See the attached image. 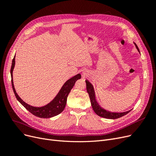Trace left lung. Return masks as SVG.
<instances>
[{
	"instance_id": "obj_1",
	"label": "left lung",
	"mask_w": 156,
	"mask_h": 156,
	"mask_svg": "<svg viewBox=\"0 0 156 156\" xmlns=\"http://www.w3.org/2000/svg\"><path fill=\"white\" fill-rule=\"evenodd\" d=\"M134 44L135 45L136 48L137 49L138 51L140 53L137 45H136L135 43ZM86 84H87V92L88 93L90 100L91 105L94 111L95 112L96 114L98 115V116L103 118H105V119H116L127 115V113L131 111L130 110V111L123 112H111L110 111H106L105 109H104V108H101L100 105H99L98 102L96 101L95 92H94V89L92 84L90 83H89V81H88L87 80H86Z\"/></svg>"
}]
</instances>
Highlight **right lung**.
Here are the masks:
<instances>
[{"mask_svg":"<svg viewBox=\"0 0 156 156\" xmlns=\"http://www.w3.org/2000/svg\"><path fill=\"white\" fill-rule=\"evenodd\" d=\"M15 57L16 56H14V57L12 60L10 73L12 77V85L13 91L14 92V94H15L17 100L21 103V104L23 106H24V107L27 108V110L31 112L32 115H34L36 116L41 118V119H49V118L53 117L62 112L64 109L66 104L68 94L70 92L71 90L73 87L77 80L81 79V74L79 73L69 79V80H68V81L64 84L62 87L61 88L59 92L57 94V95H56L53 100L50 103H49L48 104L40 107H33L27 104V103H25L24 101H23L21 98L19 96L18 94L16 93L15 88H14L13 82V70L14 66H15Z\"/></svg>","mask_w":156,"mask_h":156,"instance_id":"1","label":"right lung"}]
</instances>
